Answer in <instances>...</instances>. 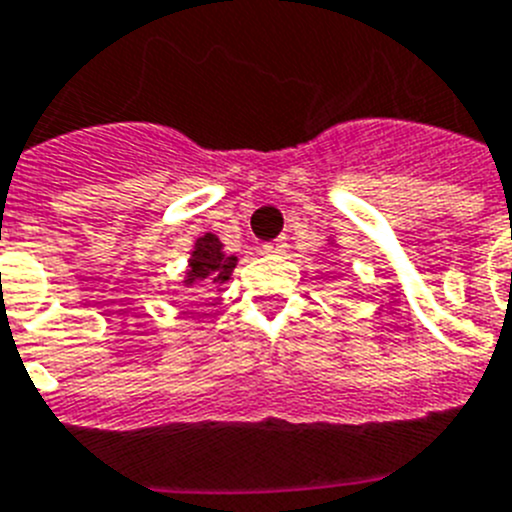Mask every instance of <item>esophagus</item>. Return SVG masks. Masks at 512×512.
<instances>
[{"label":"esophagus","instance_id":"1","mask_svg":"<svg viewBox=\"0 0 512 512\" xmlns=\"http://www.w3.org/2000/svg\"><path fill=\"white\" fill-rule=\"evenodd\" d=\"M284 248H287V241H284V238H277V241L264 243L266 253H284Z\"/></svg>","mask_w":512,"mask_h":512}]
</instances>
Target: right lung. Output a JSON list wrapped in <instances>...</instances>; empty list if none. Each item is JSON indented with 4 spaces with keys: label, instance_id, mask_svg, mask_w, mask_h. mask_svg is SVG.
Here are the masks:
<instances>
[{
    "label": "right lung",
    "instance_id": "obj_1",
    "mask_svg": "<svg viewBox=\"0 0 512 512\" xmlns=\"http://www.w3.org/2000/svg\"><path fill=\"white\" fill-rule=\"evenodd\" d=\"M235 256H225L223 243L212 233L202 235L200 241L194 243L192 259H189L187 279L184 284H223L230 279V271L235 269Z\"/></svg>",
    "mask_w": 512,
    "mask_h": 512
}]
</instances>
